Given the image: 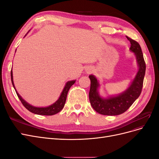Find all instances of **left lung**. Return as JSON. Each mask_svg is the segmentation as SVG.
I'll return each instance as SVG.
<instances>
[{
  "instance_id": "left-lung-1",
  "label": "left lung",
  "mask_w": 159,
  "mask_h": 159,
  "mask_svg": "<svg viewBox=\"0 0 159 159\" xmlns=\"http://www.w3.org/2000/svg\"><path fill=\"white\" fill-rule=\"evenodd\" d=\"M131 42L129 50L134 52L136 56L139 70L129 87L116 96H111L107 98L101 97L98 92L99 84L93 75H89L91 81L89 98L93 109L98 113L104 115H118L122 114L131 106L140 95L145 74L146 64L144 60L141 48L139 43L126 36Z\"/></svg>"
}]
</instances>
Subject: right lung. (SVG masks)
<instances>
[{
	"instance_id": "1",
	"label": "right lung",
	"mask_w": 159,
	"mask_h": 159,
	"mask_svg": "<svg viewBox=\"0 0 159 159\" xmlns=\"http://www.w3.org/2000/svg\"><path fill=\"white\" fill-rule=\"evenodd\" d=\"M11 81H12V84L13 87L16 91V93L18 95V97L19 99L20 100V102H22V105L25 106L29 111L37 114V115H55L57 113H59L60 111L64 108V105L66 101V98H67V95H68V91L70 88H71V86L72 85H74V83L75 82V80H72V81H69L66 84L65 87L62 91V92L60 96V98H58L56 102L53 103L52 105H50L48 107H37L32 106L30 104L28 103L25 100H24L21 96L18 94V93L16 91L15 87H14V84L13 82V75H12V71L11 70Z\"/></svg>"
}]
</instances>
